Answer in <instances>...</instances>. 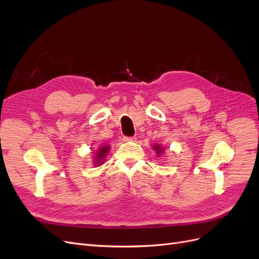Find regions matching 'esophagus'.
Returning a JSON list of instances; mask_svg holds the SVG:
<instances>
[{"mask_svg":"<svg viewBox=\"0 0 259 259\" xmlns=\"http://www.w3.org/2000/svg\"><path fill=\"white\" fill-rule=\"evenodd\" d=\"M135 137H123V140L125 143H128V142H135Z\"/></svg>","mask_w":259,"mask_h":259,"instance_id":"obj_1","label":"esophagus"}]
</instances>
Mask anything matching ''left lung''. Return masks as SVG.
Instances as JSON below:
<instances>
[{"label":"left lung","instance_id":"8db88e82","mask_svg":"<svg viewBox=\"0 0 259 259\" xmlns=\"http://www.w3.org/2000/svg\"><path fill=\"white\" fill-rule=\"evenodd\" d=\"M153 149L155 150L156 154L160 155V154L163 153V149H164V148H163L162 146H160V145H154V146H153Z\"/></svg>","mask_w":259,"mask_h":259}]
</instances>
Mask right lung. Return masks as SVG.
<instances>
[{"instance_id": "add662e5", "label": "right lung", "mask_w": 259, "mask_h": 259, "mask_svg": "<svg viewBox=\"0 0 259 259\" xmlns=\"http://www.w3.org/2000/svg\"><path fill=\"white\" fill-rule=\"evenodd\" d=\"M109 149H110V146H101L98 150H97V152H96V155H95V164L96 165L95 166H97V165H101V164L104 163V161H105V158L107 156V154H108V152H109Z\"/></svg>"}]
</instances>
